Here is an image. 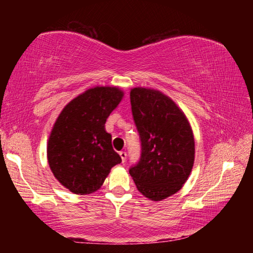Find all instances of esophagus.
Instances as JSON below:
<instances>
[{
  "label": "esophagus",
  "instance_id": "1",
  "mask_svg": "<svg viewBox=\"0 0 253 253\" xmlns=\"http://www.w3.org/2000/svg\"><path fill=\"white\" fill-rule=\"evenodd\" d=\"M119 155H121V157H122V162L125 163L126 157H127V153L126 152H121V153H119Z\"/></svg>",
  "mask_w": 253,
  "mask_h": 253
}]
</instances>
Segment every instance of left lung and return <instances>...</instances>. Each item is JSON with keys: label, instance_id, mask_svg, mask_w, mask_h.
<instances>
[{"label": "left lung", "instance_id": "obj_1", "mask_svg": "<svg viewBox=\"0 0 253 253\" xmlns=\"http://www.w3.org/2000/svg\"><path fill=\"white\" fill-rule=\"evenodd\" d=\"M140 157L129 174L140 193L153 201L169 198L182 187L194 163V137L176 104L153 89L130 91Z\"/></svg>", "mask_w": 253, "mask_h": 253}]
</instances>
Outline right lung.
<instances>
[{
	"instance_id": "obj_1",
	"label": "right lung",
	"mask_w": 253,
	"mask_h": 253,
	"mask_svg": "<svg viewBox=\"0 0 253 253\" xmlns=\"http://www.w3.org/2000/svg\"><path fill=\"white\" fill-rule=\"evenodd\" d=\"M123 98L116 87H95L68 104L48 143V162L55 178L75 194H90L122 162L114 151L107 118Z\"/></svg>"
}]
</instances>
